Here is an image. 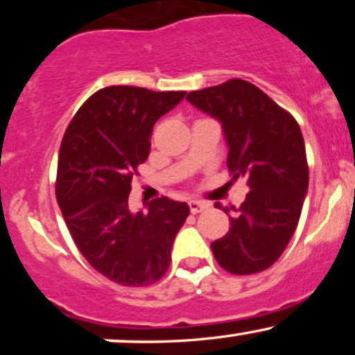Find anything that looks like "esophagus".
<instances>
[{
    "label": "esophagus",
    "instance_id": "obj_1",
    "mask_svg": "<svg viewBox=\"0 0 355 355\" xmlns=\"http://www.w3.org/2000/svg\"><path fill=\"white\" fill-rule=\"evenodd\" d=\"M189 207H190V211L191 214H200V211L207 210L210 207V203L207 202H200V200H190L189 202Z\"/></svg>",
    "mask_w": 355,
    "mask_h": 355
}]
</instances>
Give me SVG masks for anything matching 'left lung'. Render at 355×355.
Wrapping results in <instances>:
<instances>
[{"label":"left lung","instance_id":"obj_1","mask_svg":"<svg viewBox=\"0 0 355 355\" xmlns=\"http://www.w3.org/2000/svg\"><path fill=\"white\" fill-rule=\"evenodd\" d=\"M187 100L222 123L229 172L245 177L250 187L245 202L232 209L237 214L229 215L225 237L211 242L215 260L235 275L266 270L291 242L307 195L300 126L262 89L240 78L190 92Z\"/></svg>","mask_w":355,"mask_h":355}]
</instances>
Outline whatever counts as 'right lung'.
I'll return each mask as SVG.
<instances>
[{"instance_id":"add662e5","label":"right lung","mask_w":355,"mask_h":355,"mask_svg":"<svg viewBox=\"0 0 355 355\" xmlns=\"http://www.w3.org/2000/svg\"><path fill=\"white\" fill-rule=\"evenodd\" d=\"M185 92L101 88L81 105L61 140L56 200L88 263L118 285L145 287L165 275L172 245L189 217L185 202L155 198L132 214L128 195L148 158L155 121Z\"/></svg>"}]
</instances>
